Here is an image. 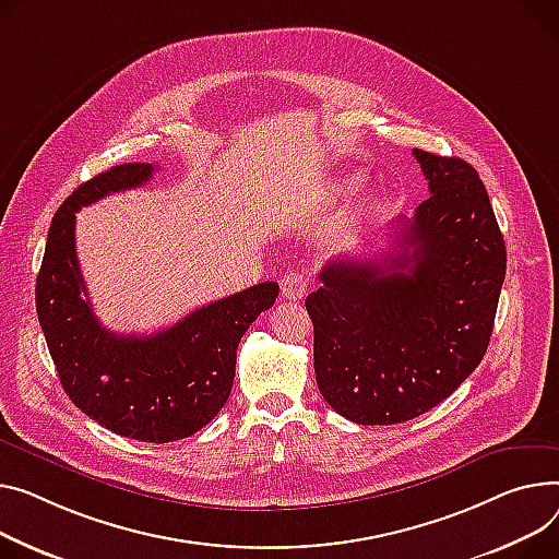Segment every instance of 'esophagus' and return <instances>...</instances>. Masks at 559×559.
<instances>
[{"label":"esophagus","mask_w":559,"mask_h":559,"mask_svg":"<svg viewBox=\"0 0 559 559\" xmlns=\"http://www.w3.org/2000/svg\"><path fill=\"white\" fill-rule=\"evenodd\" d=\"M308 285H310V278L304 272H287L281 278V294L289 301H299L306 296Z\"/></svg>","instance_id":"obj_1"}]
</instances>
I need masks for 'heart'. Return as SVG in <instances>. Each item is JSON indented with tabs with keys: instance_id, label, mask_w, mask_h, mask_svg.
<instances>
[{
	"instance_id": "1",
	"label": "heart",
	"mask_w": 559,
	"mask_h": 559,
	"mask_svg": "<svg viewBox=\"0 0 559 559\" xmlns=\"http://www.w3.org/2000/svg\"><path fill=\"white\" fill-rule=\"evenodd\" d=\"M359 186H361V179H359V177H348V179H344V181L337 183V193H340V195H350V193L359 191Z\"/></svg>"
}]
</instances>
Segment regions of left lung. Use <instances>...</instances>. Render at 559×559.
<instances>
[{
	"mask_svg": "<svg viewBox=\"0 0 559 559\" xmlns=\"http://www.w3.org/2000/svg\"><path fill=\"white\" fill-rule=\"evenodd\" d=\"M429 198L378 260H332L308 294L314 376L357 425H397L450 397L488 350L506 242L486 186L459 157L414 151Z\"/></svg>",
	"mask_w": 559,
	"mask_h": 559,
	"instance_id": "left-lung-1",
	"label": "left lung"
}]
</instances>
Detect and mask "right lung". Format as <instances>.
Segmentation results:
<instances>
[{
	"mask_svg": "<svg viewBox=\"0 0 559 559\" xmlns=\"http://www.w3.org/2000/svg\"><path fill=\"white\" fill-rule=\"evenodd\" d=\"M153 164H121L81 183L56 211L35 310L69 400L100 427L143 442L189 438L225 406L238 344L278 285L258 283L193 310L155 334H117L100 325L76 255V211L153 177Z\"/></svg>",
	"mask_w": 559,
	"mask_h": 559,
	"instance_id": "add662e5",
	"label": "right lung"
}]
</instances>
